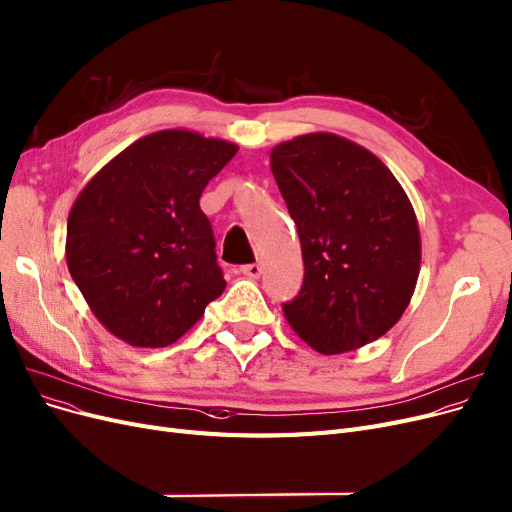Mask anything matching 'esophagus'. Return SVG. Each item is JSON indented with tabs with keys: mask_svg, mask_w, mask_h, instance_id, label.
<instances>
[{
	"mask_svg": "<svg viewBox=\"0 0 512 512\" xmlns=\"http://www.w3.org/2000/svg\"><path fill=\"white\" fill-rule=\"evenodd\" d=\"M239 271H241V275H245V277L258 279V277H260V273H262V267H260L258 262H252V264H243V267H241Z\"/></svg>",
	"mask_w": 512,
	"mask_h": 512,
	"instance_id": "esophagus-1",
	"label": "esophagus"
}]
</instances>
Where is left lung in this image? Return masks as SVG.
<instances>
[{
  "mask_svg": "<svg viewBox=\"0 0 512 512\" xmlns=\"http://www.w3.org/2000/svg\"><path fill=\"white\" fill-rule=\"evenodd\" d=\"M271 171L301 239L305 279L281 305L320 354L383 337L407 309L421 243L413 205L366 148L309 133L271 150Z\"/></svg>",
  "mask_w": 512,
  "mask_h": 512,
  "instance_id": "left-lung-1",
  "label": "left lung"
}]
</instances>
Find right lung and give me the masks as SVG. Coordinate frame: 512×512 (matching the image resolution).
<instances>
[{
  "label": "right lung",
  "mask_w": 512,
  "mask_h": 512,
  "mask_svg": "<svg viewBox=\"0 0 512 512\" xmlns=\"http://www.w3.org/2000/svg\"><path fill=\"white\" fill-rule=\"evenodd\" d=\"M235 154L224 139L158 131L122 150L80 192L67 218V269L118 339L167 347L224 292L199 199Z\"/></svg>",
  "instance_id": "add662e5"
}]
</instances>
